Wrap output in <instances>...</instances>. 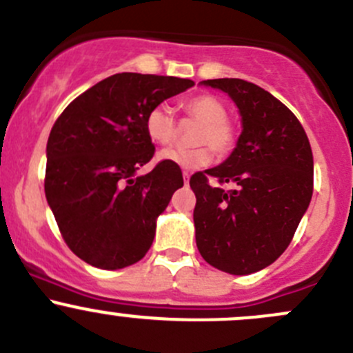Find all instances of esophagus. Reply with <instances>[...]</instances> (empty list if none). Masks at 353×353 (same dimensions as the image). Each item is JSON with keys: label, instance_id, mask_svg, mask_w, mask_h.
Masks as SVG:
<instances>
[{"label": "esophagus", "instance_id": "obj_1", "mask_svg": "<svg viewBox=\"0 0 353 353\" xmlns=\"http://www.w3.org/2000/svg\"><path fill=\"white\" fill-rule=\"evenodd\" d=\"M183 177H184V184L190 183V172H183Z\"/></svg>", "mask_w": 353, "mask_h": 353}]
</instances>
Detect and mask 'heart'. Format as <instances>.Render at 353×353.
Segmentation results:
<instances>
[{"mask_svg":"<svg viewBox=\"0 0 353 353\" xmlns=\"http://www.w3.org/2000/svg\"><path fill=\"white\" fill-rule=\"evenodd\" d=\"M184 110L188 116L201 124L194 134V141L201 147L163 148L159 154V160L179 167V169L196 170L212 162L213 154L209 148L210 146L216 154H227L232 148L236 133H234L232 124L227 121L229 110L220 99H216L215 95H198L184 104ZM145 130L155 143H169L176 133V114L172 108L165 102L154 105L145 117ZM206 144L210 146L206 148Z\"/></svg>","mask_w":353,"mask_h":353,"instance_id":"1","label":"heart"}]
</instances>
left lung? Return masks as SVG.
Returning <instances> with one entry per match:
<instances>
[{
	"label": "left lung",
	"instance_id": "obj_1",
	"mask_svg": "<svg viewBox=\"0 0 353 353\" xmlns=\"http://www.w3.org/2000/svg\"><path fill=\"white\" fill-rule=\"evenodd\" d=\"M201 85L232 99L243 131L220 165L191 177L196 245L216 270L249 275L280 258L311 203V145L292 110L265 88L241 78ZM210 176L229 182L233 190L212 187Z\"/></svg>",
	"mask_w": 353,
	"mask_h": 353
}]
</instances>
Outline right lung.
I'll return each instance as SVG.
<instances>
[{"label":"right lung","mask_w":353,"mask_h":353,"mask_svg":"<svg viewBox=\"0 0 353 353\" xmlns=\"http://www.w3.org/2000/svg\"><path fill=\"white\" fill-rule=\"evenodd\" d=\"M193 85L188 78L112 74L74 99L52 126L46 198L68 248L88 265L119 270L150 249L157 219L184 181L167 162L137 176L155 152L145 117Z\"/></svg>","instance_id":"right-lung-1"}]
</instances>
